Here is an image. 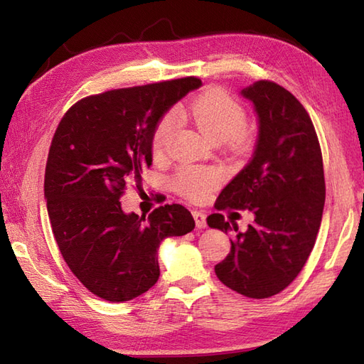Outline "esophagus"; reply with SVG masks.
Instances as JSON below:
<instances>
[{"label":"esophagus","instance_id":"obj_1","mask_svg":"<svg viewBox=\"0 0 364 364\" xmlns=\"http://www.w3.org/2000/svg\"><path fill=\"white\" fill-rule=\"evenodd\" d=\"M192 215H194V219H196L197 228H206V215L203 213L194 211V213H192Z\"/></svg>","mask_w":364,"mask_h":364}]
</instances>
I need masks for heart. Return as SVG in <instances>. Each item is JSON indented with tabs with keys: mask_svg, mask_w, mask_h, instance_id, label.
<instances>
[{
	"mask_svg": "<svg viewBox=\"0 0 364 364\" xmlns=\"http://www.w3.org/2000/svg\"><path fill=\"white\" fill-rule=\"evenodd\" d=\"M189 115L202 133L211 139H228L242 129L245 123V112L235 100H231L222 92H210L200 97L197 102L189 107ZM176 127V115L167 114L162 119L153 133L151 149L154 156L164 154L167 144L172 137ZM176 191L191 200H202L211 191L218 188L220 183V173L210 168L198 167H183L175 175Z\"/></svg>",
	"mask_w": 364,
	"mask_h": 364,
	"instance_id": "obj_1",
	"label": "heart"
}]
</instances>
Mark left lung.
I'll use <instances>...</instances> for the list:
<instances>
[{
    "label": "left lung",
    "mask_w": 364,
    "mask_h": 364,
    "mask_svg": "<svg viewBox=\"0 0 364 364\" xmlns=\"http://www.w3.org/2000/svg\"><path fill=\"white\" fill-rule=\"evenodd\" d=\"M239 95L253 106L258 137L215 210H249L255 222L244 233L219 213L206 222L235 231L230 253L214 267L219 280L245 297L267 299L299 275L314 247L326 202L322 153L310 115L291 92L257 81Z\"/></svg>",
    "instance_id": "obj_1"
}]
</instances>
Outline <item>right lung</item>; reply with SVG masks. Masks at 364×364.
<instances>
[{
    "label": "right lung",
    "instance_id": "1",
    "mask_svg": "<svg viewBox=\"0 0 364 364\" xmlns=\"http://www.w3.org/2000/svg\"><path fill=\"white\" fill-rule=\"evenodd\" d=\"M200 86L191 76L82 98L54 133L43 184L53 235L75 277L100 299L127 301L149 291L159 278L161 242L196 227L181 205L145 219L123 211L120 197L151 166L162 115Z\"/></svg>",
    "mask_w": 364,
    "mask_h": 364
}]
</instances>
